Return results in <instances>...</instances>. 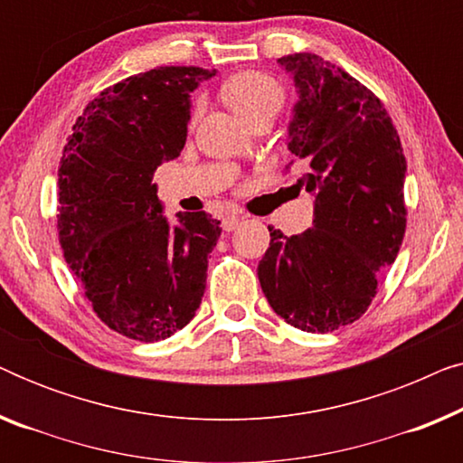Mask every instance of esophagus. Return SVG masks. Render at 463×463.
<instances>
[{
    "label": "esophagus",
    "instance_id": "34e87169",
    "mask_svg": "<svg viewBox=\"0 0 463 463\" xmlns=\"http://www.w3.org/2000/svg\"><path fill=\"white\" fill-rule=\"evenodd\" d=\"M240 223H242V217H240V214H227V217H223V221H221V225H223L225 232L238 230Z\"/></svg>",
    "mask_w": 463,
    "mask_h": 463
}]
</instances>
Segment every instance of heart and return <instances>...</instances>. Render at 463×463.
Masks as SVG:
<instances>
[{
  "mask_svg": "<svg viewBox=\"0 0 463 463\" xmlns=\"http://www.w3.org/2000/svg\"><path fill=\"white\" fill-rule=\"evenodd\" d=\"M223 97L227 105L236 111V116L249 124L259 118L274 119L276 113L282 109L287 92L280 81L268 73L244 71L225 81ZM200 111L202 103L195 105L194 119L200 116Z\"/></svg>",
  "mask_w": 463,
  "mask_h": 463,
  "instance_id": "heart-1",
  "label": "heart"
}]
</instances>
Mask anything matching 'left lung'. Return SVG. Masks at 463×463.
<instances>
[{
  "instance_id": "left-lung-1",
  "label": "left lung",
  "mask_w": 463,
  "mask_h": 463,
  "mask_svg": "<svg viewBox=\"0 0 463 463\" xmlns=\"http://www.w3.org/2000/svg\"><path fill=\"white\" fill-rule=\"evenodd\" d=\"M295 81L288 151L314 195V227H269L257 276L274 312L307 333L337 331L371 306L407 230L401 137L382 100L318 54L278 59Z\"/></svg>"
}]
</instances>
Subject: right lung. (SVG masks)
<instances>
[{"mask_svg": "<svg viewBox=\"0 0 463 463\" xmlns=\"http://www.w3.org/2000/svg\"><path fill=\"white\" fill-rule=\"evenodd\" d=\"M214 69L157 67L107 88L73 124L59 168V240L100 320L162 341L189 325L206 288L221 221L179 213L170 225L154 181L179 157L192 94Z\"/></svg>", "mask_w": 463, "mask_h": 463, "instance_id": "1", "label": "right lung"}]
</instances>
